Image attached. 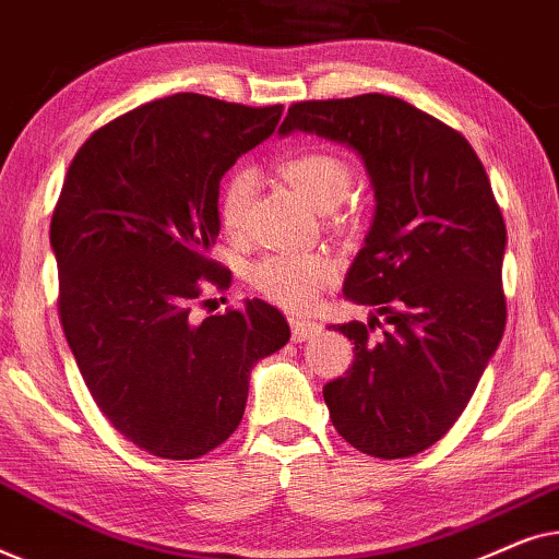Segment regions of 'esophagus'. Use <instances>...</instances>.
I'll return each instance as SVG.
<instances>
[{
    "label": "esophagus",
    "mask_w": 559,
    "mask_h": 559,
    "mask_svg": "<svg viewBox=\"0 0 559 559\" xmlns=\"http://www.w3.org/2000/svg\"><path fill=\"white\" fill-rule=\"evenodd\" d=\"M289 328H293V341L295 343L316 338V335L323 331V328H320V323H316V320H305V318H289Z\"/></svg>",
    "instance_id": "34e87169"
}]
</instances>
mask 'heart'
<instances>
[{
  "label": "heart",
  "mask_w": 559,
  "mask_h": 559,
  "mask_svg": "<svg viewBox=\"0 0 559 559\" xmlns=\"http://www.w3.org/2000/svg\"><path fill=\"white\" fill-rule=\"evenodd\" d=\"M282 178L316 209L325 211L343 201L350 186L346 159L328 150H300L280 165ZM254 173L236 167L218 198V216L228 234H241L249 201L254 193ZM251 285L266 300L285 310H308L323 289L333 285L335 262L328 254H272L251 266Z\"/></svg>",
  "instance_id": "heart-1"
}]
</instances>
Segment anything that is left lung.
<instances>
[{"label":"left lung","instance_id":"1","mask_svg":"<svg viewBox=\"0 0 559 559\" xmlns=\"http://www.w3.org/2000/svg\"><path fill=\"white\" fill-rule=\"evenodd\" d=\"M293 129L354 147L377 198L343 295L386 325H333L356 346L346 377L323 386L333 427L384 461L423 453L461 417L507 325L491 182L461 132L396 96L297 102L280 132Z\"/></svg>","mask_w":559,"mask_h":559}]
</instances>
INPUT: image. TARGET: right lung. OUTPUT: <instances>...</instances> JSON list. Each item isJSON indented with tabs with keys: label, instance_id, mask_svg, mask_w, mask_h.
Masks as SVG:
<instances>
[{
	"label": "right lung",
	"instance_id": "obj_1",
	"mask_svg": "<svg viewBox=\"0 0 559 559\" xmlns=\"http://www.w3.org/2000/svg\"><path fill=\"white\" fill-rule=\"evenodd\" d=\"M282 104L201 94L142 104L75 152L52 211L58 316L91 396L144 453L193 461L231 438L249 373L289 341L285 316L249 300L203 320L218 186L280 124Z\"/></svg>",
	"mask_w": 559,
	"mask_h": 559
}]
</instances>
